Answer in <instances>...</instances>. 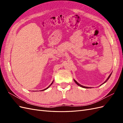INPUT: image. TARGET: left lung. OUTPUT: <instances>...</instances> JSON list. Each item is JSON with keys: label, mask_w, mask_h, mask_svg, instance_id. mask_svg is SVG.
<instances>
[{"label": "left lung", "mask_w": 123, "mask_h": 123, "mask_svg": "<svg viewBox=\"0 0 123 123\" xmlns=\"http://www.w3.org/2000/svg\"><path fill=\"white\" fill-rule=\"evenodd\" d=\"M111 74H112V73H111L110 74V75L108 76V77L107 78V79L106 80V81H105V82H104V83H103L102 85H100V86H101V85H102L103 84H105L106 82H107V81L108 80H109V78H110V76L111 75ZM74 81H75V83L78 85V86H80V87H82V88H91V87H85V86H83V85H81L79 83H77V81L75 80H74Z\"/></svg>", "instance_id": "obj_1"}]
</instances>
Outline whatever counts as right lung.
Wrapping results in <instances>:
<instances>
[{
	"mask_svg": "<svg viewBox=\"0 0 123 123\" xmlns=\"http://www.w3.org/2000/svg\"><path fill=\"white\" fill-rule=\"evenodd\" d=\"M53 81H54V80H53ZM53 81H52V83H51V84L50 85V86H48V87L47 88H46V89H43V90H42V91H43V90H47V89H48V88H49V87H50V86H51V85L52 84H53Z\"/></svg>",
	"mask_w": 123,
	"mask_h": 123,
	"instance_id": "1",
	"label": "right lung"
}]
</instances>
